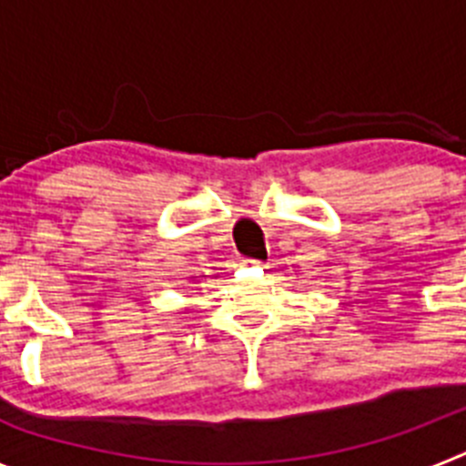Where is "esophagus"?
Wrapping results in <instances>:
<instances>
[{
	"label": "esophagus",
	"mask_w": 466,
	"mask_h": 466,
	"mask_svg": "<svg viewBox=\"0 0 466 466\" xmlns=\"http://www.w3.org/2000/svg\"><path fill=\"white\" fill-rule=\"evenodd\" d=\"M242 263H245V266H252V268H258V266H261L258 261H242Z\"/></svg>",
	"instance_id": "esophagus-1"
}]
</instances>
